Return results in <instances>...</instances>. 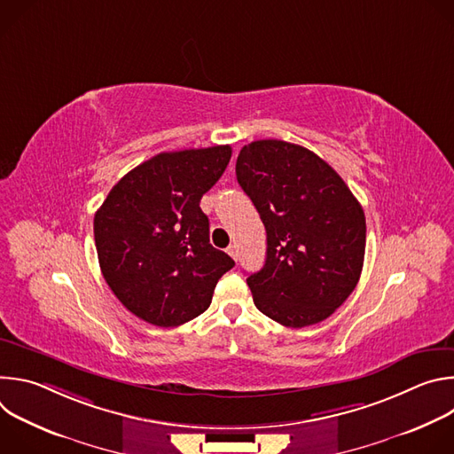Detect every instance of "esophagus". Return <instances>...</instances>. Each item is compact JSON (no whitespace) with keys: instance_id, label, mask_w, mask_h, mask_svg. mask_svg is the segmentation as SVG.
I'll use <instances>...</instances> for the list:
<instances>
[{"instance_id":"esophagus-1","label":"esophagus","mask_w":454,"mask_h":454,"mask_svg":"<svg viewBox=\"0 0 454 454\" xmlns=\"http://www.w3.org/2000/svg\"><path fill=\"white\" fill-rule=\"evenodd\" d=\"M226 251H228V254L233 258V261H237V256H239V253H237V246H233V244H231Z\"/></svg>"}]
</instances>
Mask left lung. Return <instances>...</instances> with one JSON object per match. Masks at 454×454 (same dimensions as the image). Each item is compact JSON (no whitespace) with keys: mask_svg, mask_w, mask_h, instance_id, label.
Returning a JSON list of instances; mask_svg holds the SVG:
<instances>
[{"mask_svg":"<svg viewBox=\"0 0 454 454\" xmlns=\"http://www.w3.org/2000/svg\"><path fill=\"white\" fill-rule=\"evenodd\" d=\"M235 172L268 233L266 264L246 278L256 309L293 329L327 319L361 277L359 201L327 161L282 140L244 145Z\"/></svg>","mask_w":454,"mask_h":454,"instance_id":"obj_1","label":"left lung"}]
</instances>
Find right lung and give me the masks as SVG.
Listing matches in <instances>:
<instances>
[{"mask_svg":"<svg viewBox=\"0 0 454 454\" xmlns=\"http://www.w3.org/2000/svg\"><path fill=\"white\" fill-rule=\"evenodd\" d=\"M230 145L161 153L127 172L95 214L102 275L123 303L156 327L203 314L235 262L210 244L200 201L223 176Z\"/></svg>","mask_w":454,"mask_h":454,"instance_id":"add662e5","label":"right lung"}]
</instances>
